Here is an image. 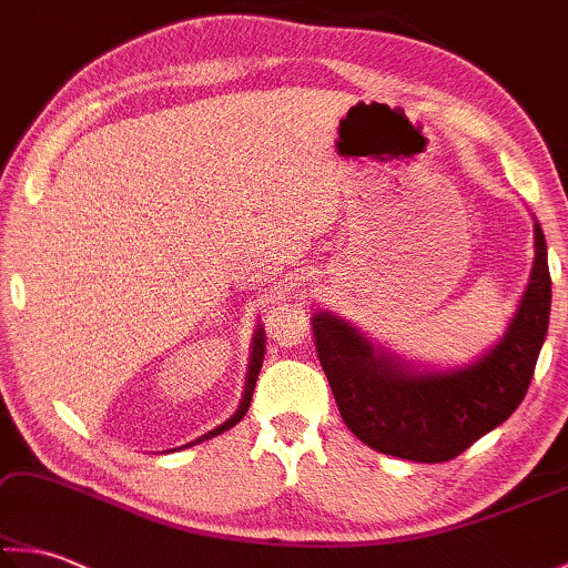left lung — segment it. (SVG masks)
Returning <instances> with one entry per match:
<instances>
[{"label":"left lung","instance_id":"8db88e82","mask_svg":"<svg viewBox=\"0 0 568 568\" xmlns=\"http://www.w3.org/2000/svg\"><path fill=\"white\" fill-rule=\"evenodd\" d=\"M551 275L534 220V265L506 331L476 358L448 368L403 358L341 315H313L315 351L338 410L373 450L440 464L511 416L531 383L549 331Z\"/></svg>","mask_w":568,"mask_h":568}]
</instances>
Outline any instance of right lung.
Instances as JSON below:
<instances>
[{"label": "right lung", "mask_w": 568, "mask_h": 568, "mask_svg": "<svg viewBox=\"0 0 568 568\" xmlns=\"http://www.w3.org/2000/svg\"><path fill=\"white\" fill-rule=\"evenodd\" d=\"M263 358H265V328H263V325H257L255 333H253V343H250V358H247V373H245L243 398H240L235 413H233V416H230L227 420L220 423V426H215L213 430H207V434L197 436L195 440H190V444L180 446V448H190V446H195V444H203V440L215 438V436H220V434H225L227 428H233L235 423L243 420V416H245L247 408H250V400H253L255 381H257V373H261V368H263ZM180 448H172V450H180Z\"/></svg>", "instance_id": "obj_1"}]
</instances>
